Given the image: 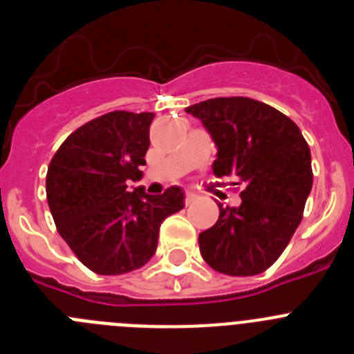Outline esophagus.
I'll return each instance as SVG.
<instances>
[{
	"instance_id": "esophagus-1",
	"label": "esophagus",
	"mask_w": 354,
	"mask_h": 354,
	"mask_svg": "<svg viewBox=\"0 0 354 354\" xmlns=\"http://www.w3.org/2000/svg\"><path fill=\"white\" fill-rule=\"evenodd\" d=\"M195 200H196V196L193 195V193H186V196H184V204L189 205V204H193Z\"/></svg>"
}]
</instances>
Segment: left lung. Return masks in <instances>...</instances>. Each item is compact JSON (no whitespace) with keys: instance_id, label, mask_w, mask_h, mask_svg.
<instances>
[{"instance_id":"left-lung-1","label":"left lung","mask_w":354,"mask_h":354,"mask_svg":"<svg viewBox=\"0 0 354 354\" xmlns=\"http://www.w3.org/2000/svg\"><path fill=\"white\" fill-rule=\"evenodd\" d=\"M211 133L218 177L237 175L241 205L220 204V218L198 236L200 253L218 273L252 277L289 245L312 189V158L287 115L250 97H216L186 108Z\"/></svg>"}]
</instances>
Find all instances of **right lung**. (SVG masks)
Here are the masks:
<instances>
[{
  "label": "right lung",
  "mask_w": 354,
  "mask_h": 354,
  "mask_svg": "<svg viewBox=\"0 0 354 354\" xmlns=\"http://www.w3.org/2000/svg\"><path fill=\"white\" fill-rule=\"evenodd\" d=\"M154 113L109 111L67 136L49 162L46 195L56 230L97 274L138 270L158 248L159 227L184 207L183 189L127 192L140 179Z\"/></svg>",
  "instance_id": "right-lung-1"
}]
</instances>
